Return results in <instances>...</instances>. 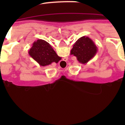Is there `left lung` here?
Segmentation results:
<instances>
[{"label": "left lung", "instance_id": "1", "mask_svg": "<svg viewBox=\"0 0 125 125\" xmlns=\"http://www.w3.org/2000/svg\"><path fill=\"white\" fill-rule=\"evenodd\" d=\"M97 52L98 47L92 39L87 36H83L74 43L71 54L76 56L79 62L84 64L94 57Z\"/></svg>", "mask_w": 125, "mask_h": 125}]
</instances>
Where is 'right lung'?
<instances>
[{
  "instance_id": "right-lung-1",
  "label": "right lung",
  "mask_w": 125,
  "mask_h": 125,
  "mask_svg": "<svg viewBox=\"0 0 125 125\" xmlns=\"http://www.w3.org/2000/svg\"><path fill=\"white\" fill-rule=\"evenodd\" d=\"M29 54L41 66H48L52 62L57 63L61 59L49 43L42 39L33 42Z\"/></svg>"
}]
</instances>
